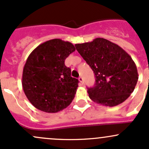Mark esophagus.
<instances>
[{
  "mask_svg": "<svg viewBox=\"0 0 149 149\" xmlns=\"http://www.w3.org/2000/svg\"><path fill=\"white\" fill-rule=\"evenodd\" d=\"M79 81H80V82H81V84H84V79H83L82 77H79Z\"/></svg>",
  "mask_w": 149,
  "mask_h": 149,
  "instance_id": "1",
  "label": "esophagus"
}]
</instances>
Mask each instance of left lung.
Listing matches in <instances>:
<instances>
[{
	"label": "left lung",
	"mask_w": 149,
	"mask_h": 149,
	"mask_svg": "<svg viewBox=\"0 0 149 149\" xmlns=\"http://www.w3.org/2000/svg\"><path fill=\"white\" fill-rule=\"evenodd\" d=\"M75 47L95 74V86L87 91L93 102L113 107L127 99L139 75L136 64L123 48L103 38L77 43Z\"/></svg>",
	"instance_id": "left-lung-1"
}]
</instances>
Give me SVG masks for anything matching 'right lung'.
Masks as SVG:
<instances>
[{
  "instance_id": "add662e5",
  "label": "right lung",
  "mask_w": 149,
  "mask_h": 149,
  "mask_svg": "<svg viewBox=\"0 0 149 149\" xmlns=\"http://www.w3.org/2000/svg\"><path fill=\"white\" fill-rule=\"evenodd\" d=\"M74 51L72 43L54 38L40 44L30 53L23 68L22 84L35 108L55 113L72 103L79 81L72 77L65 61Z\"/></svg>"
}]
</instances>
